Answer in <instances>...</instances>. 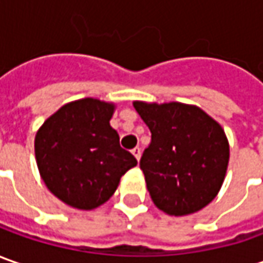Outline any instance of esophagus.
<instances>
[{
	"mask_svg": "<svg viewBox=\"0 0 263 263\" xmlns=\"http://www.w3.org/2000/svg\"><path fill=\"white\" fill-rule=\"evenodd\" d=\"M132 154L135 156V159L140 160L141 159V148H140V147H135V148L132 149Z\"/></svg>",
	"mask_w": 263,
	"mask_h": 263,
	"instance_id": "34e87169",
	"label": "esophagus"
}]
</instances>
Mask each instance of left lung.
<instances>
[{
	"mask_svg": "<svg viewBox=\"0 0 263 263\" xmlns=\"http://www.w3.org/2000/svg\"><path fill=\"white\" fill-rule=\"evenodd\" d=\"M151 131L140 167L157 208L168 215L202 210L221 187L230 157L224 129L191 104L134 102Z\"/></svg>",
	"mask_w": 263,
	"mask_h": 263,
	"instance_id": "8db88e82",
	"label": "left lung"
}]
</instances>
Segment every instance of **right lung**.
<instances>
[{"instance_id": "add662e5", "label": "right lung", "mask_w": 263, "mask_h": 263, "mask_svg": "<svg viewBox=\"0 0 263 263\" xmlns=\"http://www.w3.org/2000/svg\"><path fill=\"white\" fill-rule=\"evenodd\" d=\"M115 104L81 99L64 104L36 134L34 154L42 179L62 202L78 210L104 204L137 159L110 126Z\"/></svg>"}]
</instances>
